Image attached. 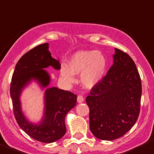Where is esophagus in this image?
I'll list each match as a JSON object with an SVG mask.
<instances>
[{
  "instance_id": "34e87169",
  "label": "esophagus",
  "mask_w": 154,
  "mask_h": 154,
  "mask_svg": "<svg viewBox=\"0 0 154 154\" xmlns=\"http://www.w3.org/2000/svg\"><path fill=\"white\" fill-rule=\"evenodd\" d=\"M77 102L78 103H82L83 101H85V97H83L82 95H78L77 96Z\"/></svg>"
}]
</instances>
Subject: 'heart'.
Returning <instances> with one entry per match:
<instances>
[{"instance_id": "obj_1", "label": "heart", "mask_w": 154, "mask_h": 154, "mask_svg": "<svg viewBox=\"0 0 154 154\" xmlns=\"http://www.w3.org/2000/svg\"><path fill=\"white\" fill-rule=\"evenodd\" d=\"M106 66V59L102 53L94 50H81L70 57L67 61V66H61L60 75L67 83H73V74L81 73L82 85L91 88L103 78Z\"/></svg>"}]
</instances>
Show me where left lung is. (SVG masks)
Masks as SVG:
<instances>
[{"label": "left lung", "mask_w": 154, "mask_h": 154, "mask_svg": "<svg viewBox=\"0 0 154 154\" xmlns=\"http://www.w3.org/2000/svg\"><path fill=\"white\" fill-rule=\"evenodd\" d=\"M114 64L86 97L90 129L102 140L122 137L136 123L140 111L142 84L133 59L116 49Z\"/></svg>", "instance_id": "left-lung-1"}]
</instances>
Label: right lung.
Instances as JSON below:
<instances>
[{
  "instance_id": "right-lung-1",
  "label": "right lung",
  "mask_w": 154,
  "mask_h": 154,
  "mask_svg": "<svg viewBox=\"0 0 154 154\" xmlns=\"http://www.w3.org/2000/svg\"><path fill=\"white\" fill-rule=\"evenodd\" d=\"M48 48V43L41 44L20 58L13 73L10 94L14 117L21 129L34 140L49 143L61 139L66 133L65 117L76 105L77 95L57 88L46 89L44 117L38 125L30 123L25 119L19 101L21 90L32 79L38 81L43 88L49 85L50 78L44 68L52 66L55 69H60V63L52 57Z\"/></svg>"
}]
</instances>
